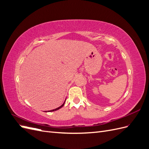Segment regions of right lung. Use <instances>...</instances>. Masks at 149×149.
<instances>
[{
	"label": "right lung",
	"instance_id": "obj_1",
	"mask_svg": "<svg viewBox=\"0 0 149 149\" xmlns=\"http://www.w3.org/2000/svg\"><path fill=\"white\" fill-rule=\"evenodd\" d=\"M65 101H66V100H65ZM65 102H63V104L61 105V106H60V107H57V108H56V109H53V110H50V111H45V112H52V111H57V110H58V109H60V108H61L63 106H64V104H65Z\"/></svg>",
	"mask_w": 149,
	"mask_h": 149
}]
</instances>
